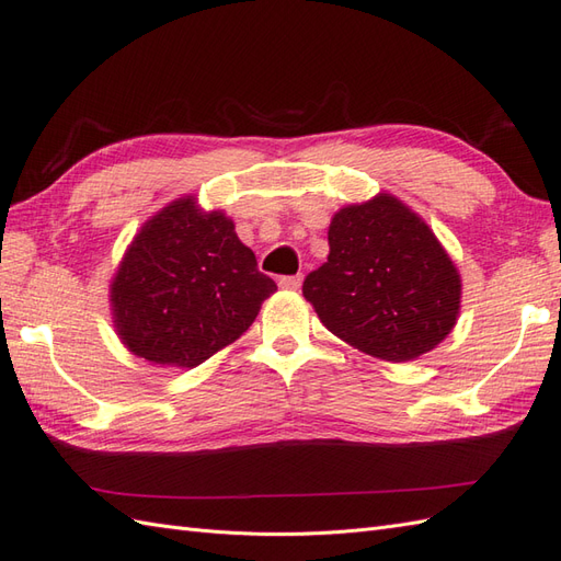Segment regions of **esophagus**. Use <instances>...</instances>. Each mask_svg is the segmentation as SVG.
<instances>
[{
	"label": "esophagus",
	"mask_w": 561,
	"mask_h": 561,
	"mask_svg": "<svg viewBox=\"0 0 561 561\" xmlns=\"http://www.w3.org/2000/svg\"><path fill=\"white\" fill-rule=\"evenodd\" d=\"M301 282H304L301 275H286V277L279 279V286H282V289L294 291V289H298V286H301Z\"/></svg>",
	"instance_id": "esophagus-1"
}]
</instances>
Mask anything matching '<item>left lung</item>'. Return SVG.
<instances>
[{"label":"left lung","mask_w":561,"mask_h":561,"mask_svg":"<svg viewBox=\"0 0 561 561\" xmlns=\"http://www.w3.org/2000/svg\"><path fill=\"white\" fill-rule=\"evenodd\" d=\"M328 263L304 296L320 322L366 354L403 363L435 348L459 316L461 279L425 221L380 193L334 215Z\"/></svg>","instance_id":"obj_1"}]
</instances>
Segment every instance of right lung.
<instances>
[{
	"mask_svg": "<svg viewBox=\"0 0 561 561\" xmlns=\"http://www.w3.org/2000/svg\"><path fill=\"white\" fill-rule=\"evenodd\" d=\"M277 284L221 213L181 198L154 215L112 282L114 324L136 356L195 368L251 328Z\"/></svg>",
	"mask_w": 561,
	"mask_h": 561,
	"instance_id": "add662e5",
	"label": "right lung"
}]
</instances>
